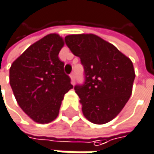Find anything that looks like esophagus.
Masks as SVG:
<instances>
[{"instance_id":"obj_1","label":"esophagus","mask_w":154,"mask_h":154,"mask_svg":"<svg viewBox=\"0 0 154 154\" xmlns=\"http://www.w3.org/2000/svg\"><path fill=\"white\" fill-rule=\"evenodd\" d=\"M70 78H71V83L74 85L75 84V80H76V74H75V72H72L70 74Z\"/></svg>"}]
</instances>
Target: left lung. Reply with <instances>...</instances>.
Here are the masks:
<instances>
[{"mask_svg":"<svg viewBox=\"0 0 154 154\" xmlns=\"http://www.w3.org/2000/svg\"><path fill=\"white\" fill-rule=\"evenodd\" d=\"M65 43L84 67L85 83L74 87L84 116L99 125L112 120L132 94L136 77L132 61L93 34L69 35Z\"/></svg>","mask_w":154,"mask_h":154,"instance_id":"8db88e82","label":"left lung"}]
</instances>
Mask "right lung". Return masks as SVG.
<instances>
[{
  "instance_id": "add662e5",
  "label": "right lung",
  "mask_w": 154,
  "mask_h": 154,
  "mask_svg": "<svg viewBox=\"0 0 154 154\" xmlns=\"http://www.w3.org/2000/svg\"><path fill=\"white\" fill-rule=\"evenodd\" d=\"M63 45L59 35H47L28 47L10 69V84L19 107L37 123L54 120L64 94L73 88L58 57Z\"/></svg>"
}]
</instances>
